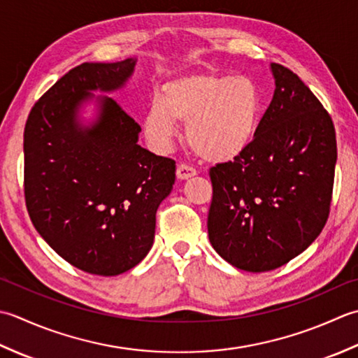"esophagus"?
I'll return each instance as SVG.
<instances>
[{"label":"esophagus","instance_id":"34e87169","mask_svg":"<svg viewBox=\"0 0 358 358\" xmlns=\"http://www.w3.org/2000/svg\"><path fill=\"white\" fill-rule=\"evenodd\" d=\"M176 176H178V179H180V180H185V179H188V178L196 176V170L193 169V166H189V165H187V164H180V165H178Z\"/></svg>","mask_w":358,"mask_h":358}]
</instances>
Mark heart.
<instances>
[{
    "label": "heart",
    "mask_w": 358,
    "mask_h": 358,
    "mask_svg": "<svg viewBox=\"0 0 358 358\" xmlns=\"http://www.w3.org/2000/svg\"><path fill=\"white\" fill-rule=\"evenodd\" d=\"M261 97L247 77L189 74L170 80L162 99L155 97L143 117L148 141L166 150L187 123V142L210 162H229L250 147L257 136Z\"/></svg>",
    "instance_id": "obj_1"
}]
</instances>
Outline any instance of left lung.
Segmentation results:
<instances>
[{"instance_id": "1", "label": "left lung", "mask_w": 358, "mask_h": 358, "mask_svg": "<svg viewBox=\"0 0 358 358\" xmlns=\"http://www.w3.org/2000/svg\"><path fill=\"white\" fill-rule=\"evenodd\" d=\"M271 68L273 99L252 145L210 169V243L247 272L278 268L317 239L329 216L337 162L329 113L290 69Z\"/></svg>"}]
</instances>
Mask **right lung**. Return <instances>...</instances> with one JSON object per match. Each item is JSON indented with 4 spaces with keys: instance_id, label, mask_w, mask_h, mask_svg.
I'll list each match as a JSON object with an SVG mask.
<instances>
[{
    "instance_id": "add662e5",
    "label": "right lung",
    "mask_w": 358,
    "mask_h": 358,
    "mask_svg": "<svg viewBox=\"0 0 358 358\" xmlns=\"http://www.w3.org/2000/svg\"><path fill=\"white\" fill-rule=\"evenodd\" d=\"M136 60L83 63L43 94L24 127V198L41 238L80 271L114 276L150 252L156 211L176 179V162L137 143L141 127L111 97L80 125L90 91L125 85Z\"/></svg>"
}]
</instances>
